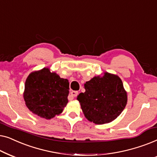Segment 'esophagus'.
Returning <instances> with one entry per match:
<instances>
[{
  "label": "esophagus",
  "instance_id": "1",
  "mask_svg": "<svg viewBox=\"0 0 157 157\" xmlns=\"http://www.w3.org/2000/svg\"><path fill=\"white\" fill-rule=\"evenodd\" d=\"M70 94H71V96L72 98H75V97H76L77 95H78V91H71Z\"/></svg>",
  "mask_w": 157,
  "mask_h": 157
}]
</instances>
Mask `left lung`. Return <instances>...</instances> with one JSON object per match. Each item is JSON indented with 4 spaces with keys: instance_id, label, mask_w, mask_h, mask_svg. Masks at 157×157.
Wrapping results in <instances>:
<instances>
[{
    "instance_id": "1",
    "label": "left lung",
    "mask_w": 157,
    "mask_h": 157,
    "mask_svg": "<svg viewBox=\"0 0 157 157\" xmlns=\"http://www.w3.org/2000/svg\"><path fill=\"white\" fill-rule=\"evenodd\" d=\"M86 91L79 94L85 117L96 124H108L121 114L127 104V92L119 76L104 72L84 84Z\"/></svg>"
}]
</instances>
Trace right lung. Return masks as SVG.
<instances>
[{
    "mask_svg": "<svg viewBox=\"0 0 157 157\" xmlns=\"http://www.w3.org/2000/svg\"><path fill=\"white\" fill-rule=\"evenodd\" d=\"M68 79L49 68L31 72L25 83L23 98L28 109L38 117L51 119L63 112L68 104Z\"/></svg>",
    "mask_w": 157,
    "mask_h": 157,
    "instance_id": "add662e5",
    "label": "right lung"
}]
</instances>
